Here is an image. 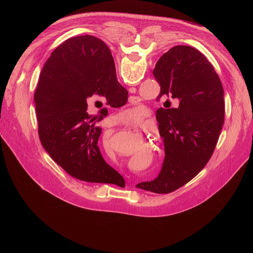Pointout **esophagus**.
I'll use <instances>...</instances> for the list:
<instances>
[{
    "mask_svg": "<svg viewBox=\"0 0 253 253\" xmlns=\"http://www.w3.org/2000/svg\"><path fill=\"white\" fill-rule=\"evenodd\" d=\"M129 90H130V92H131V93H135V92H136V89H135V88H130ZM135 130H136V131H138V132H140V131H141V128H140V127H138V128H135Z\"/></svg>",
    "mask_w": 253,
    "mask_h": 253,
    "instance_id": "esophagus-1",
    "label": "esophagus"
}]
</instances>
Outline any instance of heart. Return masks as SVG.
I'll return each instance as SVG.
<instances>
[{
    "label": "heart",
    "mask_w": 253,
    "mask_h": 253,
    "mask_svg": "<svg viewBox=\"0 0 253 253\" xmlns=\"http://www.w3.org/2000/svg\"><path fill=\"white\" fill-rule=\"evenodd\" d=\"M144 117H145V112L139 107L130 108V109H127L122 114V118L124 119V121L129 124L135 125H141L144 121Z\"/></svg>",
    "instance_id": "1"
}]
</instances>
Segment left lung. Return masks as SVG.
Segmentation results:
<instances>
[{"mask_svg":"<svg viewBox=\"0 0 253 253\" xmlns=\"http://www.w3.org/2000/svg\"><path fill=\"white\" fill-rule=\"evenodd\" d=\"M95 61L102 68L115 69L110 49L96 37ZM153 75L161 87L157 100L170 96L179 106L157 110L165 158L158 177L136 187L163 194L185 185L209 161L224 122V99L217 73L193 47L171 48L157 61Z\"/></svg>","mask_w":253,"mask_h":253,"instance_id":"obj_1","label":"left lung"}]
</instances>
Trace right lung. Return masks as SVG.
Masks as SVG:
<instances>
[{
	"label": "right lung",
	"mask_w": 253,
	"mask_h": 253,
	"mask_svg": "<svg viewBox=\"0 0 253 253\" xmlns=\"http://www.w3.org/2000/svg\"><path fill=\"white\" fill-rule=\"evenodd\" d=\"M95 96H104L107 105L118 108L126 104L128 92L119 84L115 69L96 64L94 36L70 38L45 63L35 92L40 141L71 176L121 186L123 177L106 163L98 147L102 129L87 113Z\"/></svg>",
	"instance_id": "obj_1"
}]
</instances>
